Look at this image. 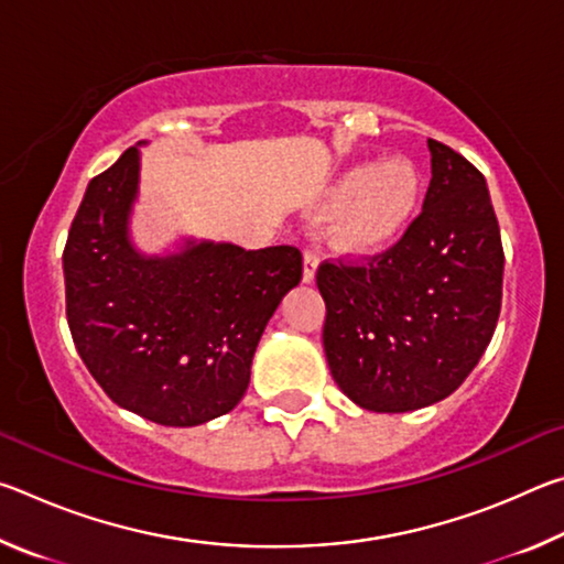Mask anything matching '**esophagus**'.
I'll list each match as a JSON object with an SVG mask.
<instances>
[{
  "instance_id": "34e87169",
  "label": "esophagus",
  "mask_w": 564,
  "mask_h": 564,
  "mask_svg": "<svg viewBox=\"0 0 564 564\" xmlns=\"http://www.w3.org/2000/svg\"><path fill=\"white\" fill-rule=\"evenodd\" d=\"M316 271H318V253L305 251L303 253V283L316 281Z\"/></svg>"
}]
</instances>
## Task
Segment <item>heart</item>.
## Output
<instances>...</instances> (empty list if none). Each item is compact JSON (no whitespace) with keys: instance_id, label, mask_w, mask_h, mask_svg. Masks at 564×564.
Wrapping results in <instances>:
<instances>
[{"instance_id":"1","label":"heart","mask_w":564,"mask_h":564,"mask_svg":"<svg viewBox=\"0 0 564 564\" xmlns=\"http://www.w3.org/2000/svg\"><path fill=\"white\" fill-rule=\"evenodd\" d=\"M423 198V181L405 159L358 164L343 171L321 202L336 214L330 238L350 256H376L408 231Z\"/></svg>"}]
</instances>
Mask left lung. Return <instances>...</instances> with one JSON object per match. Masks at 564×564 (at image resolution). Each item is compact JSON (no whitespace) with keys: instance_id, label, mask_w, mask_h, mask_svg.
I'll list each match as a JSON object with an SVG mask.
<instances>
[{"instance_id":"8db88e82","label":"left lung","mask_w":564,"mask_h":564,"mask_svg":"<svg viewBox=\"0 0 564 564\" xmlns=\"http://www.w3.org/2000/svg\"><path fill=\"white\" fill-rule=\"evenodd\" d=\"M431 186L405 236L366 265L321 263L330 376L352 403L408 413L447 398L498 326L505 253L485 176L427 139Z\"/></svg>"}]
</instances>
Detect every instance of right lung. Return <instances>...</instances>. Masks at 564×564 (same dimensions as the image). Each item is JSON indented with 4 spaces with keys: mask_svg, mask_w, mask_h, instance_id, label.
I'll list each match as a JSON object with an SVG mask.
<instances>
[{
    "mask_svg": "<svg viewBox=\"0 0 564 564\" xmlns=\"http://www.w3.org/2000/svg\"><path fill=\"white\" fill-rule=\"evenodd\" d=\"M141 144L94 176L64 248L66 321L84 366L113 403L159 425L194 427L243 398L265 323L303 273L301 251L181 238L131 241Z\"/></svg>",
    "mask_w": 564,
    "mask_h": 564,
    "instance_id": "obj_1",
    "label": "right lung"
}]
</instances>
